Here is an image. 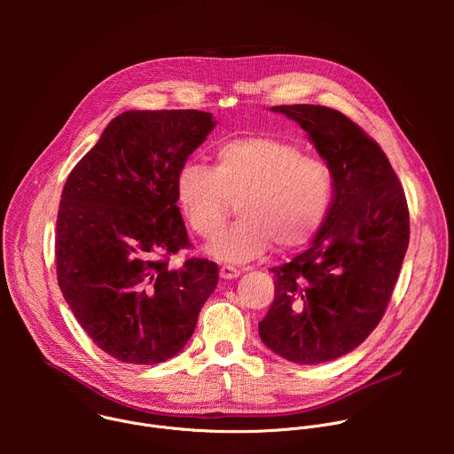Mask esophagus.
Masks as SVG:
<instances>
[{"label": "esophagus", "instance_id": "34e87169", "mask_svg": "<svg viewBox=\"0 0 454 454\" xmlns=\"http://www.w3.org/2000/svg\"><path fill=\"white\" fill-rule=\"evenodd\" d=\"M219 275H221V278L230 280V278H237L240 275V270H237L235 266H230V264H223L219 270Z\"/></svg>", "mask_w": 454, "mask_h": 454}]
</instances>
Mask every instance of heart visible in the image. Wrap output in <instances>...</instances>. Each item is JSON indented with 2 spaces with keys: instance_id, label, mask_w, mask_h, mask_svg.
<instances>
[{
  "instance_id": "heart-1",
  "label": "heart",
  "mask_w": 454,
  "mask_h": 454,
  "mask_svg": "<svg viewBox=\"0 0 454 454\" xmlns=\"http://www.w3.org/2000/svg\"><path fill=\"white\" fill-rule=\"evenodd\" d=\"M336 177L321 158L273 137L233 138L215 151L214 168L186 163L176 181L179 210L205 240L219 239L239 205L242 221L210 253L246 262L268 251L312 239L334 201Z\"/></svg>"
}]
</instances>
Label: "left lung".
<instances>
[{"mask_svg": "<svg viewBox=\"0 0 454 454\" xmlns=\"http://www.w3.org/2000/svg\"><path fill=\"white\" fill-rule=\"evenodd\" d=\"M309 133L336 177L334 201L312 246L271 268L275 298L258 334L298 364L338 359L379 325L410 244L404 188L380 145L343 113L277 106Z\"/></svg>", "mask_w": 454, "mask_h": 454, "instance_id": "obj_1", "label": "left lung"}]
</instances>
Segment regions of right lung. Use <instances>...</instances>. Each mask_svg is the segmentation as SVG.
<instances>
[{
	"mask_svg": "<svg viewBox=\"0 0 454 454\" xmlns=\"http://www.w3.org/2000/svg\"><path fill=\"white\" fill-rule=\"evenodd\" d=\"M214 125L198 109L125 111L62 188L59 287L93 343L121 363L174 357L219 282L208 258L168 266L192 247L176 205L177 174Z\"/></svg>",
	"mask_w": 454,
	"mask_h": 454,
	"instance_id": "obj_1",
	"label": "right lung"
}]
</instances>
